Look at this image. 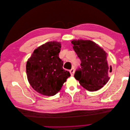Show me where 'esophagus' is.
Returning <instances> with one entry per match:
<instances>
[{
  "instance_id": "obj_1",
  "label": "esophagus",
  "mask_w": 130,
  "mask_h": 130,
  "mask_svg": "<svg viewBox=\"0 0 130 130\" xmlns=\"http://www.w3.org/2000/svg\"><path fill=\"white\" fill-rule=\"evenodd\" d=\"M70 72V74H71L72 76H73L74 75V72H75V69H74V67H73L71 69H70L69 70Z\"/></svg>"
}]
</instances>
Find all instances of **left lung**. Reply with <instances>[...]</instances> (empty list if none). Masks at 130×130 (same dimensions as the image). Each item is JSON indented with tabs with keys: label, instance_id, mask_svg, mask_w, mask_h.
Returning a JSON list of instances; mask_svg holds the SVG:
<instances>
[{
	"label": "left lung",
	"instance_id": "left-lung-1",
	"mask_svg": "<svg viewBox=\"0 0 130 130\" xmlns=\"http://www.w3.org/2000/svg\"><path fill=\"white\" fill-rule=\"evenodd\" d=\"M73 49L81 60V68L76 70L74 77L89 91L101 89L109 80L112 67L107 62V54L90 40H73Z\"/></svg>",
	"mask_w": 130,
	"mask_h": 130
}]
</instances>
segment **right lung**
<instances>
[{
  "label": "right lung",
  "instance_id": "add662e5",
  "mask_svg": "<svg viewBox=\"0 0 130 130\" xmlns=\"http://www.w3.org/2000/svg\"><path fill=\"white\" fill-rule=\"evenodd\" d=\"M60 43L49 42L34 50L26 66L27 80L38 93L46 96L55 95L61 89L70 73L63 68L59 58Z\"/></svg>",
  "mask_w": 130,
  "mask_h": 130
}]
</instances>
